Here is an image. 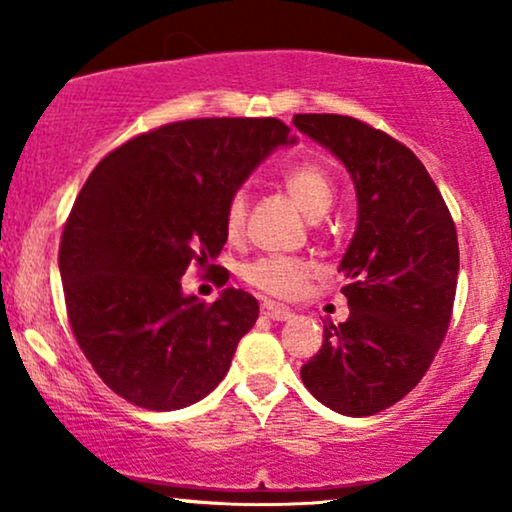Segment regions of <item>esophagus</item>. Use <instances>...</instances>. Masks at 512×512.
Returning <instances> with one entry per match:
<instances>
[{
	"label": "esophagus",
	"instance_id": "34e87169",
	"mask_svg": "<svg viewBox=\"0 0 512 512\" xmlns=\"http://www.w3.org/2000/svg\"><path fill=\"white\" fill-rule=\"evenodd\" d=\"M262 315L264 317H269V320H291L293 317V313L289 308H286V305H279V303H274V301H264L262 303Z\"/></svg>",
	"mask_w": 512,
	"mask_h": 512
}]
</instances>
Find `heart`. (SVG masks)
I'll return each mask as SVG.
<instances>
[{
  "mask_svg": "<svg viewBox=\"0 0 512 512\" xmlns=\"http://www.w3.org/2000/svg\"><path fill=\"white\" fill-rule=\"evenodd\" d=\"M286 192L301 211L310 219H320L330 211L334 202V180L330 170L315 161L298 163L284 173ZM245 216H248V199L245 192H233L228 197L226 209H223V231L231 240L240 238L245 228ZM315 274V264L301 257H284V255H264L255 262L245 264L243 279L252 289L269 293V296L291 298L308 284L310 276Z\"/></svg>",
  "mask_w": 512,
  "mask_h": 512,
  "instance_id": "1",
  "label": "heart"
}]
</instances>
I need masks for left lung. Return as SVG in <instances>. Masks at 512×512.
<instances>
[{
  "instance_id": "1",
  "label": "left lung",
  "mask_w": 512,
  "mask_h": 512,
  "mask_svg": "<svg viewBox=\"0 0 512 512\" xmlns=\"http://www.w3.org/2000/svg\"><path fill=\"white\" fill-rule=\"evenodd\" d=\"M344 163L358 226L339 272L346 322H325L303 385L344 416H373L409 395L448 334L460 248L448 204L424 163L383 129L349 115H293Z\"/></svg>"
}]
</instances>
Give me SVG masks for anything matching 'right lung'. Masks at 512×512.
<instances>
[{
    "label": "right lung",
    "instance_id": "obj_1",
    "mask_svg": "<svg viewBox=\"0 0 512 512\" xmlns=\"http://www.w3.org/2000/svg\"><path fill=\"white\" fill-rule=\"evenodd\" d=\"M276 117H197L117 146L81 187L60 243L74 339L115 395L173 411L207 397L260 315L255 296H185L180 276L226 243L223 209L252 168L293 144Z\"/></svg>",
    "mask_w": 512,
    "mask_h": 512
}]
</instances>
